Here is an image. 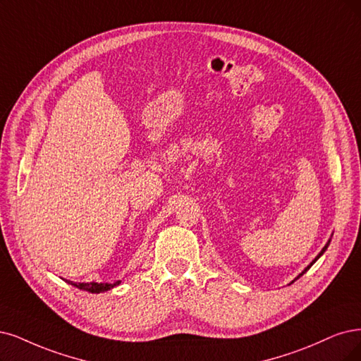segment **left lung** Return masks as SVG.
I'll return each mask as SVG.
<instances>
[{
    "instance_id": "obj_1",
    "label": "left lung",
    "mask_w": 361,
    "mask_h": 361,
    "mask_svg": "<svg viewBox=\"0 0 361 361\" xmlns=\"http://www.w3.org/2000/svg\"><path fill=\"white\" fill-rule=\"evenodd\" d=\"M329 244H330V241H329V243H327V244H326V247H324V248H323V250H322V252H319V255H318V256H317V257H315V259H314V260H312V263H311V264H310V266H308V268H306V269H305V271H303V272H302V274H300V275H303V274H305V272H306V271H308V269H310V268H311V266H312V264H314V263H315V262H317V260H318V259H319V257H322V255H323V252H324V251H326V250H327V247H329ZM300 275H299V276H300ZM299 276H298V278H299ZM298 278H296V279H298Z\"/></svg>"
}]
</instances>
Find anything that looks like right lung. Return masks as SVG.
Listing matches in <instances>:
<instances>
[{
	"instance_id": "1",
	"label": "right lung",
	"mask_w": 361,
	"mask_h": 361,
	"mask_svg": "<svg viewBox=\"0 0 361 361\" xmlns=\"http://www.w3.org/2000/svg\"><path fill=\"white\" fill-rule=\"evenodd\" d=\"M71 286L80 288V290H85V291H89V293H101V291H106L110 290L116 286L120 284V281L114 283V284H102V283H73V281H68Z\"/></svg>"
}]
</instances>
